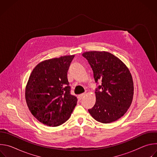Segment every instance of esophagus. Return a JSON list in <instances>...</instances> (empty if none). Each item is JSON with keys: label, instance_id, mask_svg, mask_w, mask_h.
Returning a JSON list of instances; mask_svg holds the SVG:
<instances>
[{"label": "esophagus", "instance_id": "1", "mask_svg": "<svg viewBox=\"0 0 157 157\" xmlns=\"http://www.w3.org/2000/svg\"><path fill=\"white\" fill-rule=\"evenodd\" d=\"M85 95H86V94H84V93H82V94H79V95L78 96V98L79 100H81V99H82L84 97Z\"/></svg>", "mask_w": 157, "mask_h": 157}]
</instances>
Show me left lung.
I'll list each match as a JSON object with an SVG mask.
<instances>
[{
  "instance_id": "8db88e82",
  "label": "left lung",
  "mask_w": 157,
  "mask_h": 157,
  "mask_svg": "<svg viewBox=\"0 0 157 157\" xmlns=\"http://www.w3.org/2000/svg\"><path fill=\"white\" fill-rule=\"evenodd\" d=\"M82 55L91 67L95 82H102L96 89V103L88 109L89 113L101 123L118 120L125 114L133 99L130 71L121 59L109 52L91 51Z\"/></svg>"
}]
</instances>
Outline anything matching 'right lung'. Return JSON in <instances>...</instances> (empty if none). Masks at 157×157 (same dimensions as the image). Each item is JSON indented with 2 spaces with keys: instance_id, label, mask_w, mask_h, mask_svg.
<instances>
[{
  "instance_id": "right-lung-1",
  "label": "right lung",
  "mask_w": 157,
  "mask_h": 157,
  "mask_svg": "<svg viewBox=\"0 0 157 157\" xmlns=\"http://www.w3.org/2000/svg\"><path fill=\"white\" fill-rule=\"evenodd\" d=\"M75 55L43 61L33 70L25 89L32 115L40 122L56 127L70 118L77 104L70 93L67 73Z\"/></svg>"
}]
</instances>
